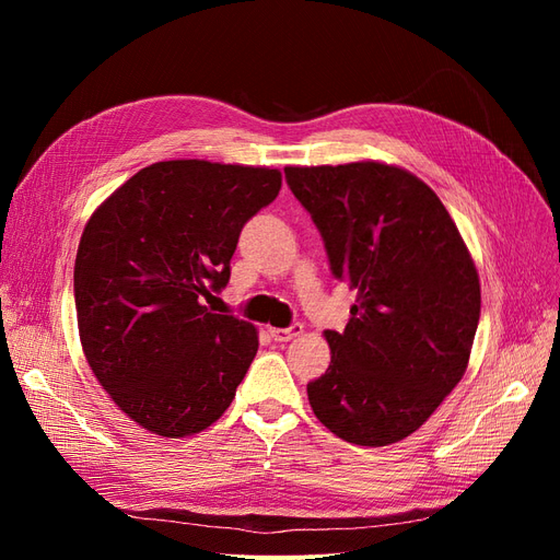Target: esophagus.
<instances>
[{
  "mask_svg": "<svg viewBox=\"0 0 560 560\" xmlns=\"http://www.w3.org/2000/svg\"><path fill=\"white\" fill-rule=\"evenodd\" d=\"M303 334V325L301 322H294V325H290V327H284V329H270V336H273V341H278V343H284V341H292V338H296V336H301Z\"/></svg>",
  "mask_w": 560,
  "mask_h": 560,
  "instance_id": "1",
  "label": "esophagus"
}]
</instances>
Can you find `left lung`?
Returning a JSON list of instances; mask_svg holds the SVG:
<instances>
[{
  "mask_svg": "<svg viewBox=\"0 0 560 560\" xmlns=\"http://www.w3.org/2000/svg\"><path fill=\"white\" fill-rule=\"evenodd\" d=\"M325 241L331 273L358 299L325 331L331 364L308 383L317 420L343 442L387 446L460 383L481 315L477 266L444 202L397 165L284 167Z\"/></svg>",
  "mask_w": 560,
  "mask_h": 560,
  "instance_id": "obj_1",
  "label": "left lung"
}]
</instances>
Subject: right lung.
<instances>
[{
  "instance_id": "right-lung-1",
  "label": "right lung",
  "mask_w": 560,
  "mask_h": 560,
  "mask_svg": "<svg viewBox=\"0 0 560 560\" xmlns=\"http://www.w3.org/2000/svg\"><path fill=\"white\" fill-rule=\"evenodd\" d=\"M280 186L270 167L161 161L91 214L74 261L79 338L100 385L144 430L198 434L231 406L259 336L206 301Z\"/></svg>"
}]
</instances>
